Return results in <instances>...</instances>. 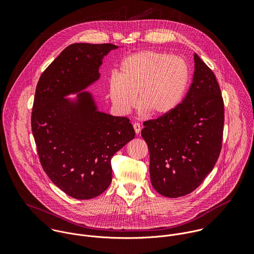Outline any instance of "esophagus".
Instances as JSON below:
<instances>
[{"mask_svg": "<svg viewBox=\"0 0 254 254\" xmlns=\"http://www.w3.org/2000/svg\"><path fill=\"white\" fill-rule=\"evenodd\" d=\"M133 129H134L135 133H139V132H140V130H141V127H140V125H139V124H137V123H134V124H133Z\"/></svg>", "mask_w": 254, "mask_h": 254, "instance_id": "34e87169", "label": "esophagus"}]
</instances>
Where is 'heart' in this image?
I'll return each instance as SVG.
<instances>
[{
	"label": "heart",
	"instance_id": "heart-1",
	"mask_svg": "<svg viewBox=\"0 0 254 254\" xmlns=\"http://www.w3.org/2000/svg\"><path fill=\"white\" fill-rule=\"evenodd\" d=\"M189 76V67L183 58L139 51L124 58L119 75H113L108 81V95L122 114H128L137 99V105L148 115L163 117L182 101Z\"/></svg>",
	"mask_w": 254,
	"mask_h": 254
}]
</instances>
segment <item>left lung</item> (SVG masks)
I'll list each match as a JSON object with an SVG mask.
<instances>
[{
	"label": "left lung",
	"mask_w": 254,
	"mask_h": 254,
	"mask_svg": "<svg viewBox=\"0 0 254 254\" xmlns=\"http://www.w3.org/2000/svg\"><path fill=\"white\" fill-rule=\"evenodd\" d=\"M193 82L169 115L143 123L150 176L161 195L177 198L198 188L219 158L224 102L213 71L194 54Z\"/></svg>",
	"instance_id": "obj_1"
}]
</instances>
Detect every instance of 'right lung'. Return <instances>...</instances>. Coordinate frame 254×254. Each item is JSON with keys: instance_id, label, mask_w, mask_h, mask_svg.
I'll use <instances>...</instances> for the list:
<instances>
[{"instance_id": "1", "label": "right lung", "mask_w": 254, "mask_h": 254, "mask_svg": "<svg viewBox=\"0 0 254 254\" xmlns=\"http://www.w3.org/2000/svg\"><path fill=\"white\" fill-rule=\"evenodd\" d=\"M114 44L74 43L44 70L36 87L31 127L44 172L64 193L78 200L102 194L113 178V156L134 137L127 118L96 110L81 90L99 78L103 57ZM78 100L64 96L77 93Z\"/></svg>"}]
</instances>
